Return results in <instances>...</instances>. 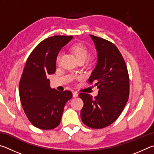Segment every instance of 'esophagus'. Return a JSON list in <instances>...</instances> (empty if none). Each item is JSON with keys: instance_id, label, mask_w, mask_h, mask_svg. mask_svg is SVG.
Wrapping results in <instances>:
<instances>
[{"instance_id": "obj_1", "label": "esophagus", "mask_w": 154, "mask_h": 154, "mask_svg": "<svg viewBox=\"0 0 154 154\" xmlns=\"http://www.w3.org/2000/svg\"><path fill=\"white\" fill-rule=\"evenodd\" d=\"M72 96H73L74 98H76V97H77V96H78V93H77V92H73V94H72Z\"/></svg>"}]
</instances>
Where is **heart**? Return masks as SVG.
<instances>
[{
  "label": "heart",
  "mask_w": 154,
  "mask_h": 154,
  "mask_svg": "<svg viewBox=\"0 0 154 154\" xmlns=\"http://www.w3.org/2000/svg\"><path fill=\"white\" fill-rule=\"evenodd\" d=\"M71 50L74 54L76 58L78 60V61L80 60H85L88 58L89 51L87 48L86 46L83 45L82 43H75L73 45L71 46ZM61 54H59L56 58V62H58L60 58Z\"/></svg>",
  "instance_id": "b5f03b06"
}]
</instances>
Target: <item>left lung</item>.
<instances>
[{"label":"left lung","mask_w":154,"mask_h":154,"mask_svg":"<svg viewBox=\"0 0 154 154\" xmlns=\"http://www.w3.org/2000/svg\"><path fill=\"white\" fill-rule=\"evenodd\" d=\"M97 51L96 67L88 82L98 88L94 98L80 93L83 101L81 118L87 126L94 129L111 125L120 116L128 100L129 75L123 56L113 43L90 35Z\"/></svg>","instance_id":"obj_1"}]
</instances>
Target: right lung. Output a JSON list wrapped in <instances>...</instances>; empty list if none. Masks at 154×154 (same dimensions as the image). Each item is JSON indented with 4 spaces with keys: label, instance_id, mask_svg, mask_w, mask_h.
<instances>
[{
    "label": "right lung",
    "instance_id": "add662e5",
    "mask_svg": "<svg viewBox=\"0 0 154 154\" xmlns=\"http://www.w3.org/2000/svg\"><path fill=\"white\" fill-rule=\"evenodd\" d=\"M73 36L57 35L38 44L28 57L20 81V101L34 126L54 129L60 123L65 104L72 97L71 91L50 88L48 75L56 72V62L62 47Z\"/></svg>",
    "mask_w": 154,
    "mask_h": 154
}]
</instances>
